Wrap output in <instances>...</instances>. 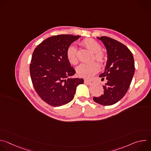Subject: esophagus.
<instances>
[{"label":"esophagus","mask_w":151,"mask_h":151,"mask_svg":"<svg viewBox=\"0 0 151 151\" xmlns=\"http://www.w3.org/2000/svg\"><path fill=\"white\" fill-rule=\"evenodd\" d=\"M84 82L88 85H93L94 83V81L92 80H85Z\"/></svg>","instance_id":"esophagus-1"}]
</instances>
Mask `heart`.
I'll use <instances>...</instances> for the list:
<instances>
[{
  "instance_id": "obj_1",
  "label": "heart",
  "mask_w": 151,
  "mask_h": 151,
  "mask_svg": "<svg viewBox=\"0 0 151 151\" xmlns=\"http://www.w3.org/2000/svg\"><path fill=\"white\" fill-rule=\"evenodd\" d=\"M81 45L94 53L93 60H96L103 64L106 61V56L101 51V45L96 40L91 38H86L81 42ZM66 56L70 63L75 65L78 62L77 49L73 45H70L66 51ZM100 67L97 62L81 64L76 68L78 75L84 78H91L99 72Z\"/></svg>"
}]
</instances>
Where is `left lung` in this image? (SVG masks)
Wrapping results in <instances>:
<instances>
[{
  "label": "left lung",
  "instance_id": "left-lung-1",
  "mask_svg": "<svg viewBox=\"0 0 151 151\" xmlns=\"http://www.w3.org/2000/svg\"><path fill=\"white\" fill-rule=\"evenodd\" d=\"M107 49V61L104 73L99 76L107 82L103 85V94L94 97L95 102L104 106L112 105L119 101L127 92L134 73V61L130 50L119 41L101 36Z\"/></svg>",
  "mask_w": 151,
  "mask_h": 151
}]
</instances>
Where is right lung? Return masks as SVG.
<instances>
[{
    "mask_svg": "<svg viewBox=\"0 0 151 151\" xmlns=\"http://www.w3.org/2000/svg\"><path fill=\"white\" fill-rule=\"evenodd\" d=\"M81 36L59 35L44 40L35 49L30 64L33 87L40 98L52 106H60L74 97L82 78H71L76 73L66 51Z\"/></svg>",
    "mask_w": 151,
    "mask_h": 151,
    "instance_id": "right-lung-1",
    "label": "right lung"
}]
</instances>
